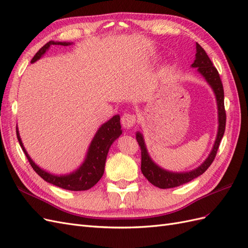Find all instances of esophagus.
<instances>
[{
  "instance_id": "obj_1",
  "label": "esophagus",
  "mask_w": 248,
  "mask_h": 248,
  "mask_svg": "<svg viewBox=\"0 0 248 248\" xmlns=\"http://www.w3.org/2000/svg\"><path fill=\"white\" fill-rule=\"evenodd\" d=\"M136 124V116L130 114V113H125L122 117V124L124 129H131Z\"/></svg>"
}]
</instances>
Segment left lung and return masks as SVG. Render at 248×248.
<instances>
[{
	"label": "left lung",
	"instance_id": "left-lung-1",
	"mask_svg": "<svg viewBox=\"0 0 248 248\" xmlns=\"http://www.w3.org/2000/svg\"><path fill=\"white\" fill-rule=\"evenodd\" d=\"M196 54L195 59L193 61L191 67L196 68L199 73L206 82L209 84V86L212 88L216 98L217 104V114H218V129L216 138L214 141L213 147L208 155V157L204 159L202 163L197 166L192 170L188 171H171L167 169L159 166L152 159L148 154L146 148V144L144 141L143 134L140 131L136 132V139L138 144L141 148V171L143 175L147 179V181L152 183L154 186L161 188V189H168L173 188L186 184L193 179L202 174L214 161L216 153L218 151L219 144L223 137L224 130H225V110H224V93L223 86L220 80V77L217 72V69L213 66V63L208 57L207 53L204 49L196 42Z\"/></svg>",
	"mask_w": 248,
	"mask_h": 248
}]
</instances>
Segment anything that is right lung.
I'll use <instances>...</instances> for the list:
<instances>
[{
	"label": "right lung",
	"mask_w": 248,
	"mask_h": 248,
	"mask_svg": "<svg viewBox=\"0 0 248 248\" xmlns=\"http://www.w3.org/2000/svg\"><path fill=\"white\" fill-rule=\"evenodd\" d=\"M72 46L74 42L66 41H48L42 46L39 51L35 54L31 63L36 62L48 51L51 46ZM123 134L122 125H120V116L118 114L111 117L105 124H103L97 129L95 135L88 146V150L85 155V158L82 164L75 169L74 171L65 173V174H55L49 172L46 169L39 167L32 158L28 154L27 150L24 146V143L19 135V131L16 124V136L20 147L26 155V157L29 160L31 166L36 173L44 179L46 182L53 184V185L60 187L62 189H66L70 191H84L93 187L95 184L101 180L105 170L106 159L109 153L112 143Z\"/></svg>",
	"instance_id": "right-lung-1"
}]
</instances>
